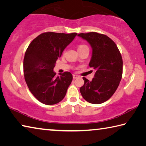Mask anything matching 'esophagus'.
Returning a JSON list of instances; mask_svg holds the SVG:
<instances>
[{
    "instance_id": "obj_1",
    "label": "esophagus",
    "mask_w": 146,
    "mask_h": 146,
    "mask_svg": "<svg viewBox=\"0 0 146 146\" xmlns=\"http://www.w3.org/2000/svg\"><path fill=\"white\" fill-rule=\"evenodd\" d=\"M78 78V75L73 74V78H74V79H76V78Z\"/></svg>"
}]
</instances>
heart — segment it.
<instances>
[{"instance_id":"1","label":"heart","mask_w":146,"mask_h":146,"mask_svg":"<svg viewBox=\"0 0 146 146\" xmlns=\"http://www.w3.org/2000/svg\"><path fill=\"white\" fill-rule=\"evenodd\" d=\"M86 46H86V45H85V44H80L78 47V50H80L82 49V48H85Z\"/></svg>"}]
</instances>
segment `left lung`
<instances>
[{
  "mask_svg": "<svg viewBox=\"0 0 146 146\" xmlns=\"http://www.w3.org/2000/svg\"><path fill=\"white\" fill-rule=\"evenodd\" d=\"M78 35L91 46L89 66L96 70L91 82L83 78L85 83L80 88V92L90 104H102L113 95L120 84L123 72L121 54L115 42L106 35L89 32Z\"/></svg>",
  "mask_w": 146,
  "mask_h": 146,
  "instance_id": "1",
  "label": "left lung"
}]
</instances>
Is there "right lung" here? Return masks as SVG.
Returning a JSON list of instances; mask_svg holds the SVG:
<instances>
[{
  "label": "right lung",
  "instance_id": "obj_1",
  "mask_svg": "<svg viewBox=\"0 0 146 146\" xmlns=\"http://www.w3.org/2000/svg\"><path fill=\"white\" fill-rule=\"evenodd\" d=\"M77 33L45 32L35 38L28 46L23 62L24 76L35 98L45 105L60 102L72 81V75L64 72L56 76L57 59Z\"/></svg>",
  "mask_w": 146,
  "mask_h": 146
}]
</instances>
